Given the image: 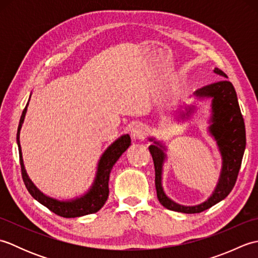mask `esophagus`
Here are the masks:
<instances>
[{
  "label": "esophagus",
  "instance_id": "34e87169",
  "mask_svg": "<svg viewBox=\"0 0 258 258\" xmlns=\"http://www.w3.org/2000/svg\"><path fill=\"white\" fill-rule=\"evenodd\" d=\"M147 134V127L143 124L135 125L132 128V136L134 139H144L145 135Z\"/></svg>",
  "mask_w": 258,
  "mask_h": 258
}]
</instances>
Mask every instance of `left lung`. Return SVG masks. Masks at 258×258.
<instances>
[{
  "instance_id": "left-lung-1",
  "label": "left lung",
  "mask_w": 258,
  "mask_h": 258,
  "mask_svg": "<svg viewBox=\"0 0 258 258\" xmlns=\"http://www.w3.org/2000/svg\"><path fill=\"white\" fill-rule=\"evenodd\" d=\"M214 72L221 75L222 78H227V75L220 69L216 68ZM194 94L199 97L213 98V124L211 125L210 131L216 139L223 156V168L220 182L213 195L203 204L197 206L178 205L169 200L164 194L162 188V166L165 158L164 150H162V146L157 142H155V145H150L149 147L155 167V187L158 201L167 210L186 214H195L208 210L231 193L237 180L246 146L244 118L238 105L236 92L231 82L221 80L201 87Z\"/></svg>"
}]
</instances>
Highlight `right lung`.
I'll use <instances>...</instances> for the list:
<instances>
[{"mask_svg":"<svg viewBox=\"0 0 258 258\" xmlns=\"http://www.w3.org/2000/svg\"><path fill=\"white\" fill-rule=\"evenodd\" d=\"M27 105H29V102H27L25 108L23 109V113L21 115L18 133H16V141H18V146H19L22 178H23V182L26 186L27 190H29V193L34 197L37 202H40L42 205H44L45 207L48 208V210L52 211L53 213H55L56 215L65 217V218L80 217V216L89 215V214H93L100 211L104 206V204H105V202L107 201V197H108L109 173H111L113 165L117 162L119 156L122 155L131 145L130 135L126 134V135L120 136L117 141H115L114 143L109 146L105 152H104V154L102 155L100 160V163H98L97 174L94 180V184H93L92 188L87 191L84 196H82L81 199H76L71 202H59L41 193V191L35 187V185L31 182V179L29 178V176H27L26 171L24 168L23 158H22V151L20 146V131L25 117Z\"/></svg>","mask_w":258,"mask_h":258,"instance_id":"right-lung-1","label":"right lung"}]
</instances>
